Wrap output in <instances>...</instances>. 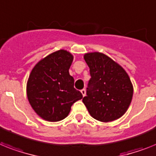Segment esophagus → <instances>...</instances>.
Wrapping results in <instances>:
<instances>
[{"label": "esophagus", "instance_id": "obj_1", "mask_svg": "<svg viewBox=\"0 0 156 156\" xmlns=\"http://www.w3.org/2000/svg\"><path fill=\"white\" fill-rule=\"evenodd\" d=\"M81 93H82V96L84 97V96L86 95V90H85V89H82V90H81Z\"/></svg>", "mask_w": 156, "mask_h": 156}]
</instances>
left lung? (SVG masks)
Instances as JSON below:
<instances>
[{
    "label": "left lung",
    "mask_w": 156,
    "mask_h": 156,
    "mask_svg": "<svg viewBox=\"0 0 156 156\" xmlns=\"http://www.w3.org/2000/svg\"><path fill=\"white\" fill-rule=\"evenodd\" d=\"M91 78L82 102L90 115L100 122H108L122 117L133 97V85L126 70L106 54H84Z\"/></svg>",
    "instance_id": "1"
}]
</instances>
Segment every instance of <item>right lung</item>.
I'll use <instances>...</instances> for the list:
<instances>
[{"mask_svg": "<svg viewBox=\"0 0 156 156\" xmlns=\"http://www.w3.org/2000/svg\"><path fill=\"white\" fill-rule=\"evenodd\" d=\"M74 56L59 49L42 58L33 68L28 78L26 93L30 106L38 116L58 122L68 116L71 106L82 98L74 89V79L69 69Z\"/></svg>", "mask_w": 156, "mask_h": 156, "instance_id": "obj_1", "label": "right lung"}]
</instances>
